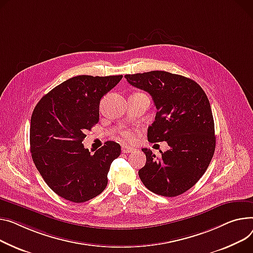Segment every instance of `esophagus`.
Returning <instances> with one entry per match:
<instances>
[{
  "instance_id": "obj_1",
  "label": "esophagus",
  "mask_w": 253,
  "mask_h": 253,
  "mask_svg": "<svg viewBox=\"0 0 253 253\" xmlns=\"http://www.w3.org/2000/svg\"><path fill=\"white\" fill-rule=\"evenodd\" d=\"M133 150H134V148H133V147L126 146V145H123V146H122V153H123V154H129V153H132Z\"/></svg>"
}]
</instances>
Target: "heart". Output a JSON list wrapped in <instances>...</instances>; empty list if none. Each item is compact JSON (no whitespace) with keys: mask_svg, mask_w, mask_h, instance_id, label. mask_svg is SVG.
Wrapping results in <instances>:
<instances>
[{"mask_svg":"<svg viewBox=\"0 0 253 253\" xmlns=\"http://www.w3.org/2000/svg\"><path fill=\"white\" fill-rule=\"evenodd\" d=\"M120 136H121V139L124 142H132L133 139H134L133 133L131 131H129V130H122L120 132Z\"/></svg>","mask_w":253,"mask_h":253,"instance_id":"1","label":"heart"}]
</instances>
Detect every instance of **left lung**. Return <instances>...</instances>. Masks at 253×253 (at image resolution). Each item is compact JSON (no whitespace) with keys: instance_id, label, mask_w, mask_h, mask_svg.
Instances as JSON below:
<instances>
[{"instance_id":"obj_1","label":"left lung","mask_w":253,"mask_h":253,"mask_svg":"<svg viewBox=\"0 0 253 253\" xmlns=\"http://www.w3.org/2000/svg\"><path fill=\"white\" fill-rule=\"evenodd\" d=\"M132 86L148 92L157 108L148 127L149 142L167 141L170 148L157 158L142 148L145 166L138 171L144 186L174 197L190 189L212 159L215 136L210 100L198 84L182 75L150 71L125 75Z\"/></svg>"}]
</instances>
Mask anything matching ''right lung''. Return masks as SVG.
Segmentation results:
<instances>
[{"mask_svg": "<svg viewBox=\"0 0 253 253\" xmlns=\"http://www.w3.org/2000/svg\"><path fill=\"white\" fill-rule=\"evenodd\" d=\"M122 75H79L43 95L30 121V151L37 169L56 194L80 204L102 193L121 146L107 141L90 155L82 144L98 122L99 102Z\"/></svg>", "mask_w": 253, "mask_h": 253, "instance_id": "1", "label": "right lung"}]
</instances>
